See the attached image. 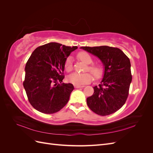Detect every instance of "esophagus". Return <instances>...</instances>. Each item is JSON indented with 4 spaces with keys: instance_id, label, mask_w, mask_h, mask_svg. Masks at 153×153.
Returning a JSON list of instances; mask_svg holds the SVG:
<instances>
[{
    "instance_id": "1",
    "label": "esophagus",
    "mask_w": 153,
    "mask_h": 153,
    "mask_svg": "<svg viewBox=\"0 0 153 153\" xmlns=\"http://www.w3.org/2000/svg\"><path fill=\"white\" fill-rule=\"evenodd\" d=\"M74 86H75V87L76 88V89H77V88H81V87H84V85H75Z\"/></svg>"
}]
</instances>
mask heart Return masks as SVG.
I'll return each mask as SVG.
<instances>
[{"instance_id":"1","label":"heart","mask_w":153,"mask_h":153,"mask_svg":"<svg viewBox=\"0 0 153 153\" xmlns=\"http://www.w3.org/2000/svg\"><path fill=\"white\" fill-rule=\"evenodd\" d=\"M78 58L81 61L87 64V66L85 68V71H89L92 73L96 79L100 78L103 75V68L101 64L98 63H92L93 59L91 55L85 52H81L77 55ZM64 68L67 72H71L73 69V60L71 57H69L66 60L64 63ZM92 80V76L90 73H73L69 75L68 80L71 84L76 85H81L85 84L91 82Z\"/></svg>"}]
</instances>
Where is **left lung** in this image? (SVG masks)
Segmentation results:
<instances>
[{"label":"left lung","mask_w":153,"mask_h":153,"mask_svg":"<svg viewBox=\"0 0 153 153\" xmlns=\"http://www.w3.org/2000/svg\"><path fill=\"white\" fill-rule=\"evenodd\" d=\"M98 57L105 66L102 81L87 98L89 108L95 114L105 116L117 112L124 105L132 80L129 59L121 50L108 46L82 47Z\"/></svg>","instance_id":"1"}]
</instances>
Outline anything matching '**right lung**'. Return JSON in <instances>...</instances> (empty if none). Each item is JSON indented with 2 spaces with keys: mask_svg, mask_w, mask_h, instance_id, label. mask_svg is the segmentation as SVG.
Wrapping results in <instances>:
<instances>
[{
  "mask_svg": "<svg viewBox=\"0 0 153 153\" xmlns=\"http://www.w3.org/2000/svg\"><path fill=\"white\" fill-rule=\"evenodd\" d=\"M57 43L36 48L25 65V88L30 105L47 114L61 110L69 101L73 84H64V63L73 51L77 49Z\"/></svg>",
  "mask_w": 153,
  "mask_h": 153,
  "instance_id": "add662e5",
  "label": "right lung"
}]
</instances>
